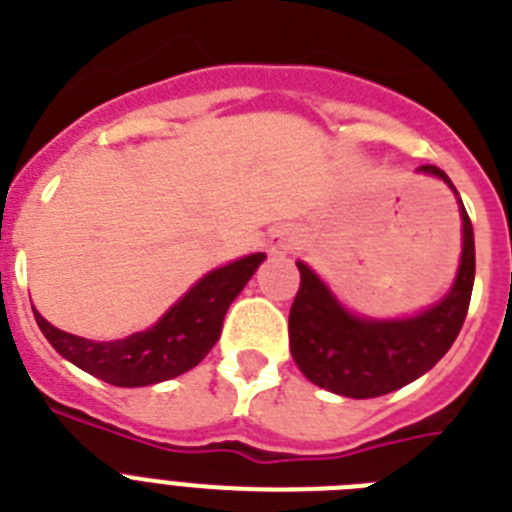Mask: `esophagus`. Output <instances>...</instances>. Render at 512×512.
<instances>
[{
  "label": "esophagus",
  "mask_w": 512,
  "mask_h": 512,
  "mask_svg": "<svg viewBox=\"0 0 512 512\" xmlns=\"http://www.w3.org/2000/svg\"><path fill=\"white\" fill-rule=\"evenodd\" d=\"M290 248H293V240L287 238V235H274L272 253H287Z\"/></svg>",
  "instance_id": "34e87169"
}]
</instances>
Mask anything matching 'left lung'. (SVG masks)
<instances>
[{
    "label": "left lung",
    "mask_w": 512,
    "mask_h": 512,
    "mask_svg": "<svg viewBox=\"0 0 512 512\" xmlns=\"http://www.w3.org/2000/svg\"><path fill=\"white\" fill-rule=\"evenodd\" d=\"M418 172L439 177L458 196L439 167L424 164ZM458 204L463 253L453 290L437 306L408 319H363L350 314L332 290L298 261L301 287L290 306L287 332L290 353L306 379L342 398H379L426 374L445 356L466 322L476 274L474 227L460 198Z\"/></svg>",
    "instance_id": "left-lung-1"
}]
</instances>
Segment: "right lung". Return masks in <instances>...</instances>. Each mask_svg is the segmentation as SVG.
<instances>
[{
    "label": "right lung",
    "mask_w": 512,
    "mask_h": 512,
    "mask_svg": "<svg viewBox=\"0 0 512 512\" xmlns=\"http://www.w3.org/2000/svg\"><path fill=\"white\" fill-rule=\"evenodd\" d=\"M264 259V253H251L219 266L190 287L154 327L125 340H86L52 327L38 311L33 314L52 348L78 369L114 387H146L180 377L204 361L217 345L227 308Z\"/></svg>",
    "instance_id": "right-lung-1"
}]
</instances>
